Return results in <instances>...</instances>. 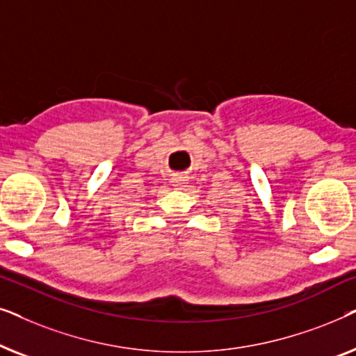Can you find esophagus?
I'll return each mask as SVG.
<instances>
[{"label":"esophagus","instance_id":"esophagus-1","mask_svg":"<svg viewBox=\"0 0 356 356\" xmlns=\"http://www.w3.org/2000/svg\"><path fill=\"white\" fill-rule=\"evenodd\" d=\"M186 181H188L186 175H177V177L173 178V183H175V186H177V188L184 186V183H186Z\"/></svg>","mask_w":356,"mask_h":356}]
</instances>
